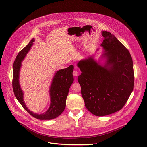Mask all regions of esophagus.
Instances as JSON below:
<instances>
[{"label":"esophagus","instance_id":"obj_1","mask_svg":"<svg viewBox=\"0 0 147 147\" xmlns=\"http://www.w3.org/2000/svg\"><path fill=\"white\" fill-rule=\"evenodd\" d=\"M79 73V71L76 70V69H75V70H74L73 72V74L74 76H78Z\"/></svg>","mask_w":147,"mask_h":147}]
</instances>
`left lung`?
<instances>
[{"mask_svg": "<svg viewBox=\"0 0 147 147\" xmlns=\"http://www.w3.org/2000/svg\"><path fill=\"white\" fill-rule=\"evenodd\" d=\"M101 46L107 61L104 66L92 57L79 61L82 74L78 77L81 94L86 109L96 116L120 110L133 91L134 73L128 49L111 33L102 32Z\"/></svg>", "mask_w": 147, "mask_h": 147, "instance_id": "1", "label": "left lung"}]
</instances>
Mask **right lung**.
I'll list each match as a JSON object with an SVG mask.
<instances>
[{"instance_id":"1","label":"right lung","mask_w":147,"mask_h":147,"mask_svg":"<svg viewBox=\"0 0 147 147\" xmlns=\"http://www.w3.org/2000/svg\"><path fill=\"white\" fill-rule=\"evenodd\" d=\"M34 41V39L33 38L25 48L19 52L15 59L13 65V90L19 102L31 115L40 120H51L58 117L65 109L69 89L74 81L73 76L74 66L73 65H69L68 68L60 69L55 74L50 88L51 104L49 109L40 114L30 111L23 101V92L21 89L19 83V74L21 62L32 47Z\"/></svg>"}]
</instances>
